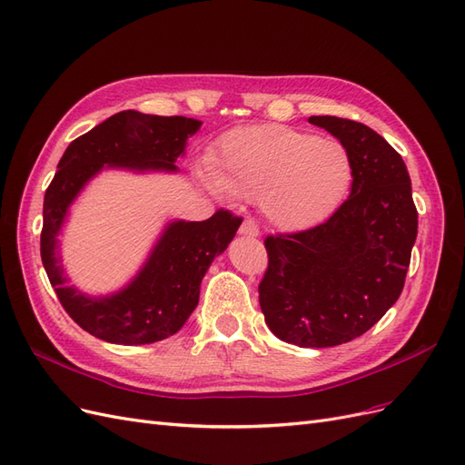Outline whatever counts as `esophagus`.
<instances>
[{
    "label": "esophagus",
    "instance_id": "esophagus-1",
    "mask_svg": "<svg viewBox=\"0 0 465 465\" xmlns=\"http://www.w3.org/2000/svg\"><path fill=\"white\" fill-rule=\"evenodd\" d=\"M239 233L245 235V237H259V226L257 222H254L252 218H245L242 226H239Z\"/></svg>",
    "mask_w": 465,
    "mask_h": 465
}]
</instances>
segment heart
I'll return each instance as SVG.
<instances>
[{"instance_id": "b5f03b06", "label": "heart", "mask_w": 465, "mask_h": 465, "mask_svg": "<svg viewBox=\"0 0 465 465\" xmlns=\"http://www.w3.org/2000/svg\"><path fill=\"white\" fill-rule=\"evenodd\" d=\"M214 183L259 197L268 222L302 232L331 218L353 182V158L338 139L266 124L230 131L213 158Z\"/></svg>"}]
</instances>
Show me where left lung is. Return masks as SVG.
<instances>
[{
    "instance_id": "1",
    "label": "left lung",
    "mask_w": 465,
    "mask_h": 465,
    "mask_svg": "<svg viewBox=\"0 0 465 465\" xmlns=\"http://www.w3.org/2000/svg\"><path fill=\"white\" fill-rule=\"evenodd\" d=\"M353 158L350 197L319 226L264 239L259 303L268 328L299 348H331L365 334L403 290L417 237L411 179L377 131L311 115Z\"/></svg>"
}]
</instances>
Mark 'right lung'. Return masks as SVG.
Masks as SVG:
<instances>
[{"mask_svg":"<svg viewBox=\"0 0 465 465\" xmlns=\"http://www.w3.org/2000/svg\"><path fill=\"white\" fill-rule=\"evenodd\" d=\"M201 127L183 115H148L119 112L74 139L44 194L40 235L42 264L59 303L83 331L104 341L141 346L173 336L199 303L201 280L208 266L226 251L243 218L220 208L203 222H172L151 257L127 288L108 297H88L65 286L59 264L57 233L67 208L91 177L104 166L134 172H175L187 137Z\"/></svg>","mask_w":465,"mask_h":465,"instance_id":"obj_1","label":"right lung"}]
</instances>
